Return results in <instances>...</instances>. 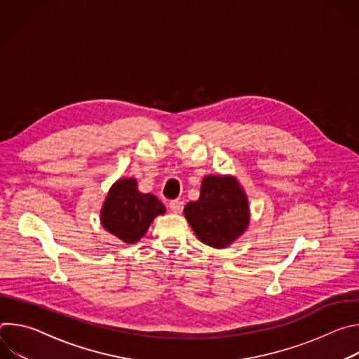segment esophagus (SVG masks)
Listing matches in <instances>:
<instances>
[{
    "label": "esophagus",
    "mask_w": 359,
    "mask_h": 359,
    "mask_svg": "<svg viewBox=\"0 0 359 359\" xmlns=\"http://www.w3.org/2000/svg\"><path fill=\"white\" fill-rule=\"evenodd\" d=\"M169 208H170V210H172L173 213H182V210H183V208H184V203H183L182 200H172V201L169 203Z\"/></svg>",
    "instance_id": "1"
}]
</instances>
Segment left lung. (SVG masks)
Returning <instances> with one entry per match:
<instances>
[{
	"label": "left lung",
	"mask_w": 359,
	"mask_h": 359,
	"mask_svg": "<svg viewBox=\"0 0 359 359\" xmlns=\"http://www.w3.org/2000/svg\"><path fill=\"white\" fill-rule=\"evenodd\" d=\"M197 238L215 248H226L248 227V200L233 176L209 175L203 179L200 197L183 210Z\"/></svg>",
	"instance_id": "1"
}]
</instances>
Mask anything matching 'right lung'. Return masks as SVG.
<instances>
[{
	"instance_id": "obj_1",
	"label": "right lung",
	"mask_w": 359,
	"mask_h": 359,
	"mask_svg": "<svg viewBox=\"0 0 359 359\" xmlns=\"http://www.w3.org/2000/svg\"><path fill=\"white\" fill-rule=\"evenodd\" d=\"M165 212L163 203L156 196L137 190L136 179H119L104 201L100 222L109 233L133 244L146 234L153 219Z\"/></svg>"
}]
</instances>
